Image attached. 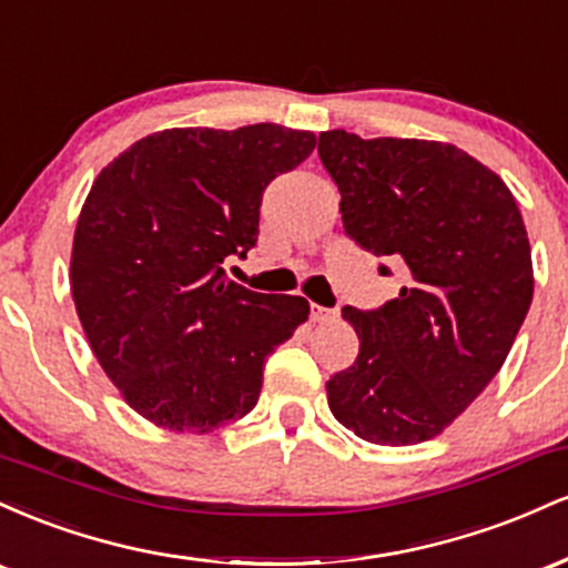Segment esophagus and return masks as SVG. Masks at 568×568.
<instances>
[{
  "mask_svg": "<svg viewBox=\"0 0 568 568\" xmlns=\"http://www.w3.org/2000/svg\"><path fill=\"white\" fill-rule=\"evenodd\" d=\"M310 315L312 321H331V317H336V310H328V306H321V304H310Z\"/></svg>",
  "mask_w": 568,
  "mask_h": 568,
  "instance_id": "34e87169",
  "label": "esophagus"
}]
</instances>
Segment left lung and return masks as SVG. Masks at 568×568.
<instances>
[{
  "mask_svg": "<svg viewBox=\"0 0 568 568\" xmlns=\"http://www.w3.org/2000/svg\"><path fill=\"white\" fill-rule=\"evenodd\" d=\"M342 194L344 232L406 277L376 310L344 306L361 352L328 379V406L357 438L414 446L440 435L505 363L531 306V247L510 189L452 143H317Z\"/></svg>",
  "mask_w": 568,
  "mask_h": 568,
  "instance_id": "obj_1",
  "label": "left lung"
}]
</instances>
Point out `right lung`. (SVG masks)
I'll return each instance as SVG.
<instances>
[{
    "label": "right lung",
    "instance_id": "right-lung-1",
    "mask_svg": "<svg viewBox=\"0 0 568 568\" xmlns=\"http://www.w3.org/2000/svg\"><path fill=\"white\" fill-rule=\"evenodd\" d=\"M315 143L272 122L173 128L95 179L77 221L71 296L98 363L143 419L202 435L256 406L266 357L310 302L247 291L224 262L256 245L264 189Z\"/></svg>",
    "mask_w": 568,
    "mask_h": 568
}]
</instances>
